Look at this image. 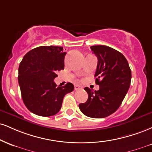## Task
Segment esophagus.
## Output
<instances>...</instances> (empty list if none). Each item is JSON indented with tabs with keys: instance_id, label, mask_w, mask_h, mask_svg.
Returning <instances> with one entry per match:
<instances>
[{
	"instance_id": "obj_1",
	"label": "esophagus",
	"mask_w": 152,
	"mask_h": 152,
	"mask_svg": "<svg viewBox=\"0 0 152 152\" xmlns=\"http://www.w3.org/2000/svg\"><path fill=\"white\" fill-rule=\"evenodd\" d=\"M74 89H75V90H76V91L80 90V89H82V87L81 86L75 85V86H74Z\"/></svg>"
}]
</instances>
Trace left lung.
<instances>
[{
	"label": "left lung",
	"mask_w": 152,
	"mask_h": 152,
	"mask_svg": "<svg viewBox=\"0 0 152 152\" xmlns=\"http://www.w3.org/2000/svg\"><path fill=\"white\" fill-rule=\"evenodd\" d=\"M98 58L95 77L99 90L86 87L88 98L79 108L85 115L103 118L115 113L121 105L130 86L132 74L128 62L122 53L105 45L91 47Z\"/></svg>",
	"instance_id": "8db88e82"
}]
</instances>
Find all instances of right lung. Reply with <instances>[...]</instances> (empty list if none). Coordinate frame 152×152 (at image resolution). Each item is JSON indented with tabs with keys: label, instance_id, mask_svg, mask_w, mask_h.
<instances>
[{
	"label": "right lung",
	"instance_id": "1",
	"mask_svg": "<svg viewBox=\"0 0 152 152\" xmlns=\"http://www.w3.org/2000/svg\"><path fill=\"white\" fill-rule=\"evenodd\" d=\"M62 47L41 46L24 56L18 69V83L27 108L39 116L56 115L66 94L74 91L71 83L57 86L54 79L57 71L64 69Z\"/></svg>",
	"mask_w": 152,
	"mask_h": 152
}]
</instances>
